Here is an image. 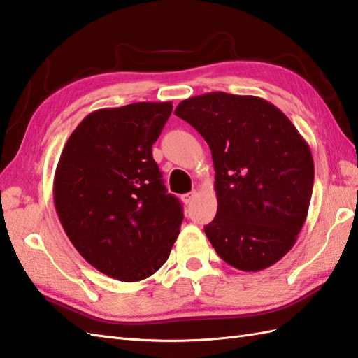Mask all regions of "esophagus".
<instances>
[{"label":"esophagus","mask_w":358,"mask_h":358,"mask_svg":"<svg viewBox=\"0 0 358 358\" xmlns=\"http://www.w3.org/2000/svg\"><path fill=\"white\" fill-rule=\"evenodd\" d=\"M195 196H196V192H195V191H192V192L185 194L183 196H181V200H183V203H185V204H191V203L195 200Z\"/></svg>","instance_id":"obj_1"}]
</instances>
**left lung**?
<instances>
[{
	"label": "left lung",
	"instance_id": "left-lung-1",
	"mask_svg": "<svg viewBox=\"0 0 358 358\" xmlns=\"http://www.w3.org/2000/svg\"><path fill=\"white\" fill-rule=\"evenodd\" d=\"M175 115L210 148L217 215L204 226L223 260L246 272L283 258L306 222L314 186L308 143L283 112L250 95L210 92L181 101Z\"/></svg>",
	"mask_w": 358,
	"mask_h": 358
}]
</instances>
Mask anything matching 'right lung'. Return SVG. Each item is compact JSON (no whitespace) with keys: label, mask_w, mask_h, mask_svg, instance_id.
Returning <instances> with one entry per match:
<instances>
[{"label":"right lung","mask_w":358,"mask_h":358,"mask_svg":"<svg viewBox=\"0 0 358 358\" xmlns=\"http://www.w3.org/2000/svg\"><path fill=\"white\" fill-rule=\"evenodd\" d=\"M172 103L100 109L67 140L53 178V203L75 249L120 281H140L169 258L183 208L167 194L152 157Z\"/></svg>","instance_id":"add662e5"}]
</instances>
